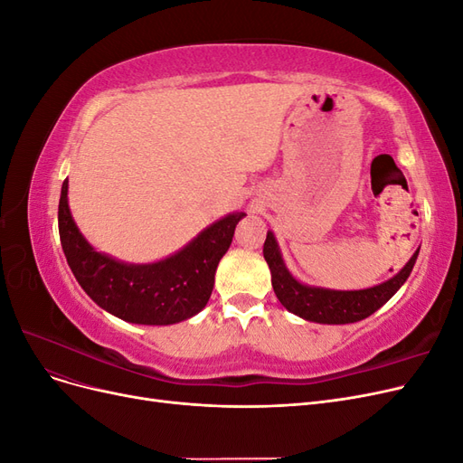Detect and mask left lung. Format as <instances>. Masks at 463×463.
Segmentation results:
<instances>
[{
	"label": "left lung",
	"mask_w": 463,
	"mask_h": 463,
	"mask_svg": "<svg viewBox=\"0 0 463 463\" xmlns=\"http://www.w3.org/2000/svg\"><path fill=\"white\" fill-rule=\"evenodd\" d=\"M262 255L264 260L269 262L276 298L289 313L298 315L305 320L320 322V325H349V322L367 318L394 296L411 274L419 250H415L408 264H405L394 278H390L386 282L374 288L354 291L313 288L298 282L286 269L282 253H279V247L272 232L266 233Z\"/></svg>",
	"instance_id": "8db88e82"
}]
</instances>
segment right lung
<instances>
[{
  "mask_svg": "<svg viewBox=\"0 0 463 463\" xmlns=\"http://www.w3.org/2000/svg\"><path fill=\"white\" fill-rule=\"evenodd\" d=\"M245 213L203 230L175 255L150 264H128L98 253L82 237L67 204V179L58 208L60 240L69 269L87 296L114 317L135 325H175L204 309L220 259Z\"/></svg>",
  "mask_w": 463,
  "mask_h": 463,
  "instance_id": "right-lung-1",
  "label": "right lung"
}]
</instances>
